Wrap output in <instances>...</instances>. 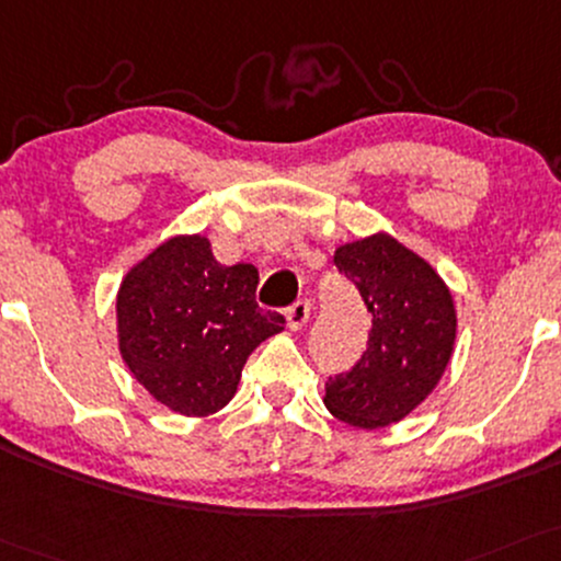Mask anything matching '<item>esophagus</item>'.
Returning a JSON list of instances; mask_svg holds the SVG:
<instances>
[{
	"label": "esophagus",
	"instance_id": "1",
	"mask_svg": "<svg viewBox=\"0 0 561 561\" xmlns=\"http://www.w3.org/2000/svg\"><path fill=\"white\" fill-rule=\"evenodd\" d=\"M310 308H313L310 306V300H298L287 308V323L293 332H298V329L306 327L310 319Z\"/></svg>",
	"mask_w": 561,
	"mask_h": 561
}]
</instances>
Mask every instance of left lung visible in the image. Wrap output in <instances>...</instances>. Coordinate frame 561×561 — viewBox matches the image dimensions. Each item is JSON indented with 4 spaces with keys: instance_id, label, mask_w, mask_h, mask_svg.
I'll list each match as a JSON object with an SVG mask.
<instances>
[{
    "instance_id": "8db88e82",
    "label": "left lung",
    "mask_w": 561,
    "mask_h": 561,
    "mask_svg": "<svg viewBox=\"0 0 561 561\" xmlns=\"http://www.w3.org/2000/svg\"><path fill=\"white\" fill-rule=\"evenodd\" d=\"M334 263L374 319L366 353L345 374L329 376L323 404L350 426H389L442 379L455 345V302L434 268L389 234L336 248Z\"/></svg>"
}]
</instances>
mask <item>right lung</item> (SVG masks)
Masks as SVG:
<instances>
[{"label":"right lung","instance_id":"add662e5","mask_svg":"<svg viewBox=\"0 0 561 561\" xmlns=\"http://www.w3.org/2000/svg\"><path fill=\"white\" fill-rule=\"evenodd\" d=\"M255 287V266H221L201 234L167 240L119 287V353L127 368L174 413L225 408L248 355L285 329V316L259 308Z\"/></svg>","mask_w":561,"mask_h":561}]
</instances>
